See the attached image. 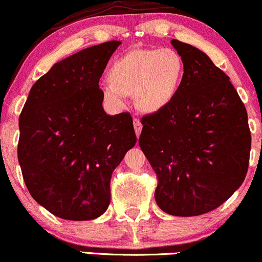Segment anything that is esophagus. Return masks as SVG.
Returning a JSON list of instances; mask_svg holds the SVG:
<instances>
[{
    "label": "esophagus",
    "mask_w": 262,
    "mask_h": 262,
    "mask_svg": "<svg viewBox=\"0 0 262 262\" xmlns=\"http://www.w3.org/2000/svg\"><path fill=\"white\" fill-rule=\"evenodd\" d=\"M134 127H135V132H136L137 136H140V132L142 130V125L140 122L139 118H134Z\"/></svg>",
    "instance_id": "34e87169"
}]
</instances>
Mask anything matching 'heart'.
Masks as SVG:
<instances>
[{
  "label": "heart",
  "mask_w": 262,
  "mask_h": 262,
  "mask_svg": "<svg viewBox=\"0 0 262 262\" xmlns=\"http://www.w3.org/2000/svg\"><path fill=\"white\" fill-rule=\"evenodd\" d=\"M185 74V63L170 48L139 49L118 57L110 69V82L103 95L116 107L125 105L126 95L134 94L140 111L155 113L176 98Z\"/></svg>",
  "instance_id": "obj_1"
}]
</instances>
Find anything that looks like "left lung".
<instances>
[{"instance_id": "1", "label": "left lung", "mask_w": 262, "mask_h": 262, "mask_svg": "<svg viewBox=\"0 0 262 262\" xmlns=\"http://www.w3.org/2000/svg\"><path fill=\"white\" fill-rule=\"evenodd\" d=\"M170 43L185 63L182 82L164 110L141 118L139 145L157 173L158 206L170 215L196 216L242 185L251 132L229 76L196 47Z\"/></svg>"}]
</instances>
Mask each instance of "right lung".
<instances>
[{"label": "right lung", "mask_w": 262, "mask_h": 262, "mask_svg": "<svg viewBox=\"0 0 262 262\" xmlns=\"http://www.w3.org/2000/svg\"><path fill=\"white\" fill-rule=\"evenodd\" d=\"M120 40L89 47L52 66L30 89L19 118L17 159L32 198L58 218L92 220L111 201V177L136 144L128 112L103 110L99 79Z\"/></svg>", "instance_id": "right-lung-1"}]
</instances>
